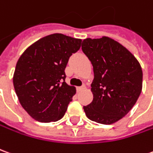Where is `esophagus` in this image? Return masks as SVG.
Wrapping results in <instances>:
<instances>
[{
  "label": "esophagus",
  "instance_id": "1",
  "mask_svg": "<svg viewBox=\"0 0 153 153\" xmlns=\"http://www.w3.org/2000/svg\"><path fill=\"white\" fill-rule=\"evenodd\" d=\"M84 88H85V85L83 84L82 86H80V87L78 88V91H81V90H84Z\"/></svg>",
  "mask_w": 153,
  "mask_h": 153
}]
</instances>
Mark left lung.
<instances>
[{
    "label": "left lung",
    "mask_w": 153,
    "mask_h": 153,
    "mask_svg": "<svg viewBox=\"0 0 153 153\" xmlns=\"http://www.w3.org/2000/svg\"><path fill=\"white\" fill-rule=\"evenodd\" d=\"M82 51L91 61L94 74V99L84 106L85 114L92 121L112 124L124 117L139 97L141 65L125 47L108 37L84 39Z\"/></svg>",
    "instance_id": "left-lung-1"
}]
</instances>
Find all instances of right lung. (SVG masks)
<instances>
[{
    "label": "right lung",
    "mask_w": 153,
    "mask_h": 153,
    "mask_svg": "<svg viewBox=\"0 0 153 153\" xmlns=\"http://www.w3.org/2000/svg\"><path fill=\"white\" fill-rule=\"evenodd\" d=\"M82 40L62 34L39 39L17 61L13 84L17 97L29 115L40 123L61 119L75 94L65 83L69 57Z\"/></svg>",
    "instance_id": "1"
}]
</instances>
